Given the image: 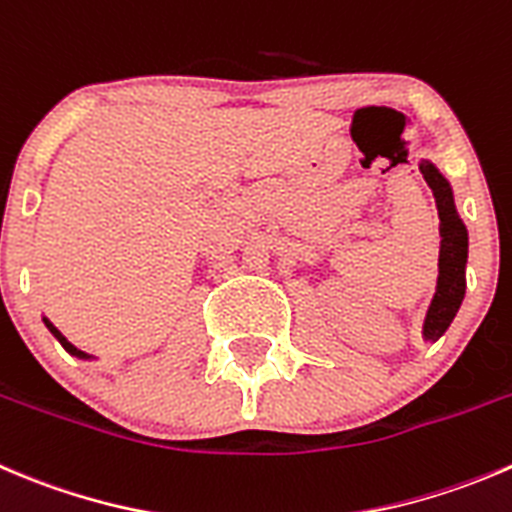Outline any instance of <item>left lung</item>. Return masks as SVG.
Wrapping results in <instances>:
<instances>
[{
	"instance_id": "1",
	"label": "left lung",
	"mask_w": 512,
	"mask_h": 512,
	"mask_svg": "<svg viewBox=\"0 0 512 512\" xmlns=\"http://www.w3.org/2000/svg\"><path fill=\"white\" fill-rule=\"evenodd\" d=\"M425 182L433 190L435 207L440 217V260H438V290L425 315V340H438L453 322L455 312L465 297V262H468V232L455 212L453 190L448 180L430 162L420 165Z\"/></svg>"
}]
</instances>
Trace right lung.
I'll return each instance as SVG.
<instances>
[{"label": "right lung", "instance_id": "add662e5", "mask_svg": "<svg viewBox=\"0 0 512 512\" xmlns=\"http://www.w3.org/2000/svg\"><path fill=\"white\" fill-rule=\"evenodd\" d=\"M44 325H47V327H49V332H52V335H54V337H57V340H59V342H62V347H64V350H67V352H72V355H77V357H89V355H87V352L77 350V347H74V345H72V342H69V340H67V337H64V335H62V332H59V330H57V327H54V325H52V322H49V320H47V317H44Z\"/></svg>", "mask_w": 512, "mask_h": 512}]
</instances>
